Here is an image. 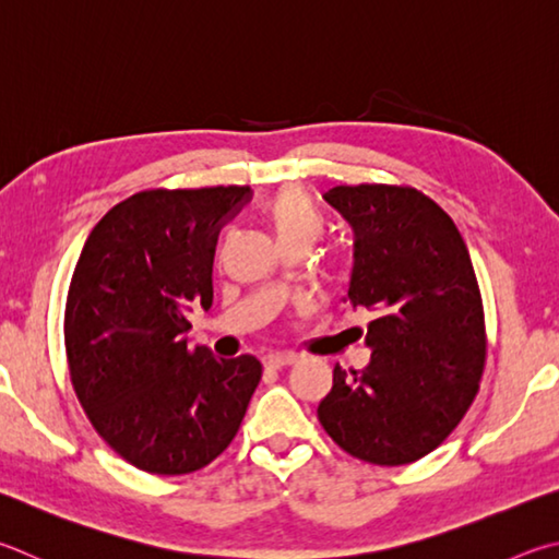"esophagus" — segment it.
Segmentation results:
<instances>
[{"label":"esophagus","instance_id":"obj_1","mask_svg":"<svg viewBox=\"0 0 559 559\" xmlns=\"http://www.w3.org/2000/svg\"><path fill=\"white\" fill-rule=\"evenodd\" d=\"M263 364L271 369H283V367H290V364H296V357L293 354H281V352H271L263 357Z\"/></svg>","mask_w":559,"mask_h":559}]
</instances>
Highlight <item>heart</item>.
<instances>
[{"mask_svg":"<svg viewBox=\"0 0 559 559\" xmlns=\"http://www.w3.org/2000/svg\"><path fill=\"white\" fill-rule=\"evenodd\" d=\"M266 219L281 247H312L324 229V219L314 202L300 188H286L266 205Z\"/></svg>","mask_w":559,"mask_h":559,"instance_id":"heart-1","label":"heart"}]
</instances>
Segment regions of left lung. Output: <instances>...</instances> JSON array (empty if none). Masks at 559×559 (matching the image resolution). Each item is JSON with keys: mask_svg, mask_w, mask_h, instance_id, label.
Returning <instances> with one entry per match:
<instances>
[{"mask_svg": "<svg viewBox=\"0 0 559 559\" xmlns=\"http://www.w3.org/2000/svg\"><path fill=\"white\" fill-rule=\"evenodd\" d=\"M322 198L354 231L344 302L373 320L369 364L334 367L318 418L357 460L411 464L442 444L479 391L486 334L469 249L415 188L337 186Z\"/></svg>", "mask_w": 559, "mask_h": 559, "instance_id": "1", "label": "left lung"}]
</instances>
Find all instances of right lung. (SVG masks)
<instances>
[{
	"label": "right lung",
	"instance_id": "obj_1",
	"mask_svg": "<svg viewBox=\"0 0 559 559\" xmlns=\"http://www.w3.org/2000/svg\"><path fill=\"white\" fill-rule=\"evenodd\" d=\"M249 186L144 190L90 231L66 302L80 403L111 450L148 474H190L235 440L261 381L251 354L188 347L192 308H212L219 227Z\"/></svg>",
	"mask_w": 559,
	"mask_h": 559
}]
</instances>
